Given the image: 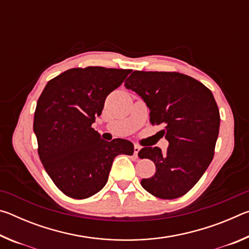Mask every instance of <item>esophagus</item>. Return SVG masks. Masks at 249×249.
<instances>
[{
    "instance_id": "1",
    "label": "esophagus",
    "mask_w": 249,
    "mask_h": 249,
    "mask_svg": "<svg viewBox=\"0 0 249 249\" xmlns=\"http://www.w3.org/2000/svg\"><path fill=\"white\" fill-rule=\"evenodd\" d=\"M141 148H142V147L140 145H135L134 146V156H135V158H137V155H138V153H140Z\"/></svg>"
}]
</instances>
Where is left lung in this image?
Masks as SVG:
<instances>
[{"label": "left lung", "mask_w": 249, "mask_h": 249, "mask_svg": "<svg viewBox=\"0 0 249 249\" xmlns=\"http://www.w3.org/2000/svg\"><path fill=\"white\" fill-rule=\"evenodd\" d=\"M150 109V123L162 124L169 142L167 153L144 147L141 158L153 160L155 175L141 181L150 195L163 200L184 196L212 161L220 129L215 99L204 84L179 72L134 71L125 80Z\"/></svg>", "instance_id": "1"}]
</instances>
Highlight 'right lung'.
<instances>
[{"instance_id":"obj_1","label":"right lung","mask_w":249,"mask_h":249,"mask_svg":"<svg viewBox=\"0 0 249 249\" xmlns=\"http://www.w3.org/2000/svg\"><path fill=\"white\" fill-rule=\"evenodd\" d=\"M130 71L72 68L50 80L41 92L34 115L40 161L59 190L72 199L102 190L116 156L134 153L129 141L105 142L92 128L107 96Z\"/></svg>"}]
</instances>
